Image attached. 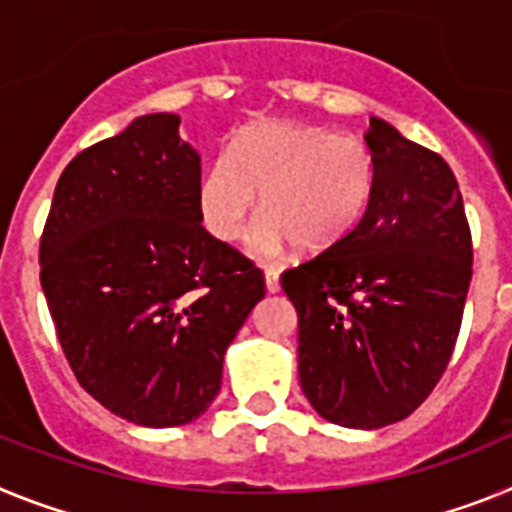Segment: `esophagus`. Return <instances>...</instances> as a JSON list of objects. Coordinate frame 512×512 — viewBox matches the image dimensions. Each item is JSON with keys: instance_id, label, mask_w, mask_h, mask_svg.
<instances>
[{"instance_id": "1", "label": "esophagus", "mask_w": 512, "mask_h": 512, "mask_svg": "<svg viewBox=\"0 0 512 512\" xmlns=\"http://www.w3.org/2000/svg\"><path fill=\"white\" fill-rule=\"evenodd\" d=\"M265 288H268V293L281 291V273L275 268H265Z\"/></svg>"}]
</instances>
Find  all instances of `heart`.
<instances>
[{
    "mask_svg": "<svg viewBox=\"0 0 512 512\" xmlns=\"http://www.w3.org/2000/svg\"><path fill=\"white\" fill-rule=\"evenodd\" d=\"M379 164L371 146L332 128L265 121L244 128L198 180L201 221L221 242L244 237L257 211L252 252L275 257L288 244L319 255L353 234L376 195Z\"/></svg>",
    "mask_w": 512,
    "mask_h": 512,
    "instance_id": "b5f03b06",
    "label": "heart"
}]
</instances>
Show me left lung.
Wrapping results in <instances>:
<instances>
[{"label":"left lung","instance_id":"8db88e82","mask_svg":"<svg viewBox=\"0 0 512 512\" xmlns=\"http://www.w3.org/2000/svg\"><path fill=\"white\" fill-rule=\"evenodd\" d=\"M379 180L345 242L281 275L299 314V379L324 420L384 428L441 381L471 281V231L446 159L371 118Z\"/></svg>","mask_w":512,"mask_h":512}]
</instances>
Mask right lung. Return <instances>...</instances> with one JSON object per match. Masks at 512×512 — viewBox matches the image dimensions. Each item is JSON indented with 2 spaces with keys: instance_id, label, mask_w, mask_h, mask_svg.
Here are the masks:
<instances>
[{
  "instance_id": "right-lung-1",
  "label": "right lung",
  "mask_w": 512,
  "mask_h": 512,
  "mask_svg": "<svg viewBox=\"0 0 512 512\" xmlns=\"http://www.w3.org/2000/svg\"><path fill=\"white\" fill-rule=\"evenodd\" d=\"M177 128L172 113L141 115L79 151L41 237V286L71 371L146 428L208 410L226 348L265 296L255 262L203 229L201 157Z\"/></svg>"
}]
</instances>
